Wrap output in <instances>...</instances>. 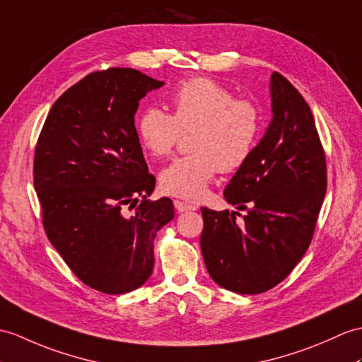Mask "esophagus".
Segmentation results:
<instances>
[{
  "label": "esophagus",
  "mask_w": 362,
  "mask_h": 362,
  "mask_svg": "<svg viewBox=\"0 0 362 362\" xmlns=\"http://www.w3.org/2000/svg\"><path fill=\"white\" fill-rule=\"evenodd\" d=\"M174 206L179 213H182V211H194V209L197 208V206L187 204V202H182V200H174Z\"/></svg>",
  "instance_id": "34e87169"
}]
</instances>
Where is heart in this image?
I'll return each instance as SVG.
<instances>
[{
    "mask_svg": "<svg viewBox=\"0 0 362 362\" xmlns=\"http://www.w3.org/2000/svg\"><path fill=\"white\" fill-rule=\"evenodd\" d=\"M173 114L157 106L140 112L137 136L151 156L173 153L182 134L189 136L192 154L175 158L160 173V187L170 196L199 200L214 175L238 171L253 156L262 132V111L253 100L236 98L219 81L194 77L170 94Z\"/></svg>",
    "mask_w": 362,
    "mask_h": 362,
    "instance_id": "1",
    "label": "heart"
}]
</instances>
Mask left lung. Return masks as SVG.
Instances as JSON below:
<instances>
[{"mask_svg": "<svg viewBox=\"0 0 362 362\" xmlns=\"http://www.w3.org/2000/svg\"><path fill=\"white\" fill-rule=\"evenodd\" d=\"M270 92V126L223 191L226 202L247 214L200 209L206 270L216 284L240 295L270 290L293 272L312 242L327 191L325 153L312 109L279 72L272 74Z\"/></svg>", "mask_w": 362, "mask_h": 362, "instance_id": "1", "label": "left lung"}]
</instances>
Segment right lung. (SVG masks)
I'll use <instances>...</instances> for the list:
<instances>
[{"label": "right lung", "mask_w": 362, "mask_h": 362, "mask_svg": "<svg viewBox=\"0 0 362 362\" xmlns=\"http://www.w3.org/2000/svg\"><path fill=\"white\" fill-rule=\"evenodd\" d=\"M160 86L131 67L92 72L54 103L35 146L46 236L83 284L106 295L149 279L156 234L174 217L171 199H146L156 177L134 124L140 100Z\"/></svg>", "instance_id": "right-lung-1"}]
</instances>
